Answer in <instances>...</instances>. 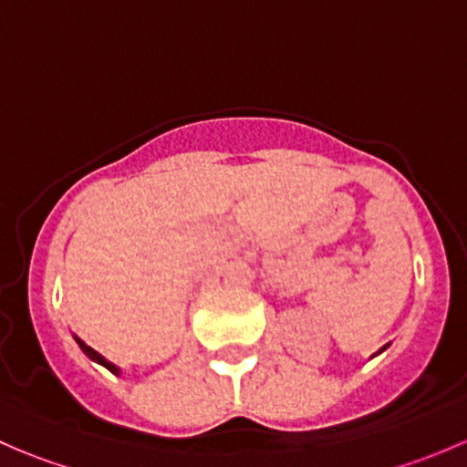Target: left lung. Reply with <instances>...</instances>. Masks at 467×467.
<instances>
[{
	"instance_id": "8db88e82",
	"label": "left lung",
	"mask_w": 467,
	"mask_h": 467,
	"mask_svg": "<svg viewBox=\"0 0 467 467\" xmlns=\"http://www.w3.org/2000/svg\"><path fill=\"white\" fill-rule=\"evenodd\" d=\"M386 348H389V346H384V348H381V350H379V352H384V350H386ZM379 352H378V355H379ZM373 357H375V355H373Z\"/></svg>"
}]
</instances>
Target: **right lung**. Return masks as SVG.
Returning a JSON list of instances; mask_svg holds the SVG:
<instances>
[{
	"instance_id": "add662e5",
	"label": "right lung",
	"mask_w": 467,
	"mask_h": 467,
	"mask_svg": "<svg viewBox=\"0 0 467 467\" xmlns=\"http://www.w3.org/2000/svg\"><path fill=\"white\" fill-rule=\"evenodd\" d=\"M74 338H77L78 348H81V350H83V352H86V355L89 357V359H92V361H97V364H101V366H103V368H108V370H110V373H115V375H119V373H121V370H119V368H117V366H115V364H112V361H108V359H106V357H103V355H99V352H97V350H94V348H89L86 341H81V338H78V337H77V334H74Z\"/></svg>"
}]
</instances>
